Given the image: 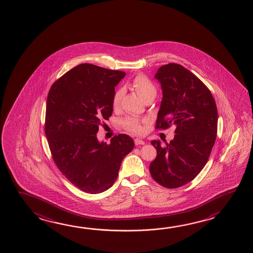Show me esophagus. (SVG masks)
<instances>
[{"label":"esophagus","mask_w":253,"mask_h":253,"mask_svg":"<svg viewBox=\"0 0 253 253\" xmlns=\"http://www.w3.org/2000/svg\"><path fill=\"white\" fill-rule=\"evenodd\" d=\"M134 143H135V145H143L144 144V141L142 140V139H140V138H135L134 139Z\"/></svg>","instance_id":"1"}]
</instances>
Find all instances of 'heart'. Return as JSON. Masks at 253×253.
Wrapping results in <instances>:
<instances>
[{
	"mask_svg": "<svg viewBox=\"0 0 253 253\" xmlns=\"http://www.w3.org/2000/svg\"><path fill=\"white\" fill-rule=\"evenodd\" d=\"M132 85L134 88V90L137 92L138 94L143 99L149 95L156 94L157 90L154 84L152 83V81L144 75H137L135 78H133ZM122 96H123V90L120 88L114 92V95L112 98L113 107L116 108L120 105ZM141 122L142 121L140 119H138L137 117H128L122 120L121 123L123 127L129 132L139 133L142 132Z\"/></svg>",
	"mask_w": 253,
	"mask_h": 253,
	"instance_id": "1",
	"label": "heart"
}]
</instances>
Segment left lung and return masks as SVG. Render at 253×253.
Here are the masks:
<instances>
[{
  "mask_svg": "<svg viewBox=\"0 0 253 253\" xmlns=\"http://www.w3.org/2000/svg\"><path fill=\"white\" fill-rule=\"evenodd\" d=\"M155 78L163 94L156 129L174 124L175 134L165 147L152 141L157 157L150 172L162 186L177 188L194 179L207 163L216 138V102L209 88L181 65L162 66Z\"/></svg>",
  "mask_w": 253,
  "mask_h": 253,
  "instance_id": "1",
  "label": "left lung"
}]
</instances>
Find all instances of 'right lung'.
<instances>
[{"label": "right lung", "instance_id": "right-lung-1", "mask_svg": "<svg viewBox=\"0 0 253 253\" xmlns=\"http://www.w3.org/2000/svg\"><path fill=\"white\" fill-rule=\"evenodd\" d=\"M126 73L80 64L51 85L47 97L45 134L60 172L85 193L110 188L125 157L134 146L126 133L99 142L96 133L113 112L115 86Z\"/></svg>", "mask_w": 253, "mask_h": 253}]
</instances>
